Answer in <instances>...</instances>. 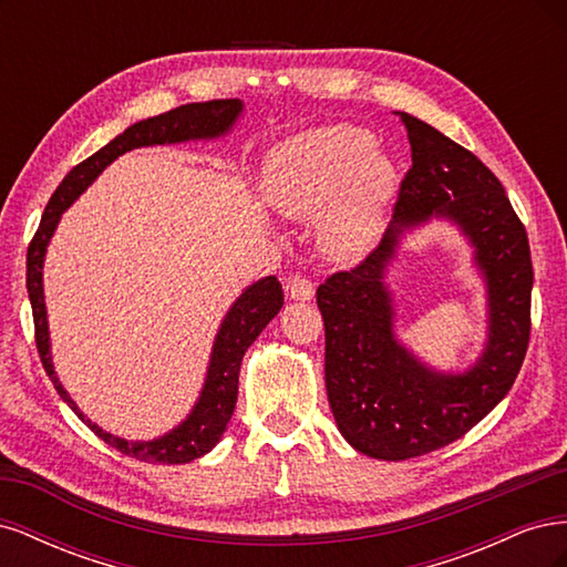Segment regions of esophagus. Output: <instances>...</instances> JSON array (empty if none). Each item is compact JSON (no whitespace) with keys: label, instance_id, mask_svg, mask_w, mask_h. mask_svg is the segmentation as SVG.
<instances>
[{"label":"esophagus","instance_id":"esophagus-1","mask_svg":"<svg viewBox=\"0 0 567 567\" xmlns=\"http://www.w3.org/2000/svg\"><path fill=\"white\" fill-rule=\"evenodd\" d=\"M288 296L293 300H312L315 298V284L307 277H293L288 281Z\"/></svg>","mask_w":567,"mask_h":567}]
</instances>
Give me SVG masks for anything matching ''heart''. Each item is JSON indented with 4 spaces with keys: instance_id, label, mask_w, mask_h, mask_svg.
Masks as SVG:
<instances>
[{
    "instance_id": "heart-1",
    "label": "heart",
    "mask_w": 567,
    "mask_h": 567,
    "mask_svg": "<svg viewBox=\"0 0 567 567\" xmlns=\"http://www.w3.org/2000/svg\"><path fill=\"white\" fill-rule=\"evenodd\" d=\"M367 130L338 125L300 136L274 153L269 198L296 221H319L333 257L367 252L379 236L392 194V165L371 151Z\"/></svg>"
}]
</instances>
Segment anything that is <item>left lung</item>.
<instances>
[{"mask_svg":"<svg viewBox=\"0 0 567 567\" xmlns=\"http://www.w3.org/2000/svg\"><path fill=\"white\" fill-rule=\"evenodd\" d=\"M411 144L392 225L362 262L317 288L326 338V390L357 452L406 461L447 447L499 404L529 346L532 257L527 231L492 169L423 120L398 113ZM433 214L456 218L478 248L491 286V346L463 377L423 370L391 338L380 284L402 226Z\"/></svg>","mask_w":567,"mask_h":567,"instance_id":"obj_1","label":"left lung"}]
</instances>
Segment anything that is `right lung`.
<instances>
[{
	"mask_svg": "<svg viewBox=\"0 0 567 567\" xmlns=\"http://www.w3.org/2000/svg\"><path fill=\"white\" fill-rule=\"evenodd\" d=\"M241 113V101L238 99H217L205 101V104H186L179 109L167 111L163 115L142 120L123 134L115 136L111 144L87 161L75 165L59 188L51 194L40 227L32 236L28 246V296L32 305V321H35V346L42 359V367L47 375L54 383L56 392L68 402L75 414L92 427V433L99 435L120 454L132 456L136 461L146 463H188L203 454H208L219 442L221 433L227 431V423L234 414L236 394H238V369H241V359L246 350L252 346V340L262 333L265 326L279 315L284 305V288L277 277H267L262 281L252 284L246 293L234 302L227 319L221 321V329L217 333L215 348H213V362L208 369V381L200 392V400L177 431L169 435L153 440V442H127L113 437L101 431L99 425L84 419L75 402L68 398V392L54 375L49 357V333H47V312H44V296H42V260L51 234H54L61 213L71 205L84 188H87L94 177L113 163L125 151L151 146V144H173L184 140H200V136H217L227 132L229 125Z\"/></svg>",
	"mask_w": 567,
	"mask_h": 567,
	"instance_id": "right-lung-1",
	"label": "right lung"
}]
</instances>
